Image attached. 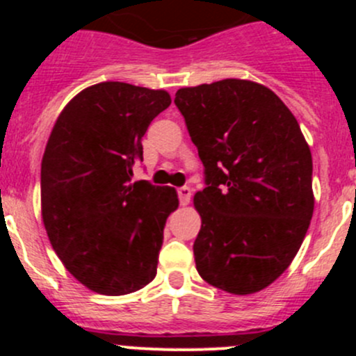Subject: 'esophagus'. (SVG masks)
Listing matches in <instances>:
<instances>
[{"instance_id":"esophagus-1","label":"esophagus","mask_w":356,"mask_h":356,"mask_svg":"<svg viewBox=\"0 0 356 356\" xmlns=\"http://www.w3.org/2000/svg\"><path fill=\"white\" fill-rule=\"evenodd\" d=\"M177 195H179V201H181V204H188L189 201H191V189L189 188H179L177 189Z\"/></svg>"}]
</instances>
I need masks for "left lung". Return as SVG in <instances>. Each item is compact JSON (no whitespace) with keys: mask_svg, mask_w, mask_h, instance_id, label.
Segmentation results:
<instances>
[{"mask_svg":"<svg viewBox=\"0 0 356 356\" xmlns=\"http://www.w3.org/2000/svg\"><path fill=\"white\" fill-rule=\"evenodd\" d=\"M174 103L204 167L196 270L232 294L265 289L296 257L314 215L300 124L274 91L243 79L182 88Z\"/></svg>","mask_w":356,"mask_h":356,"instance_id":"obj_1","label":"left lung"}]
</instances>
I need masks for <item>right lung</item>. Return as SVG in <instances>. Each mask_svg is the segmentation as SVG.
<instances>
[{"mask_svg": "<svg viewBox=\"0 0 356 356\" xmlns=\"http://www.w3.org/2000/svg\"><path fill=\"white\" fill-rule=\"evenodd\" d=\"M163 89L99 82L68 102L41 163V211L49 243L81 284L122 296L155 279L177 193L131 182L141 139L170 105Z\"/></svg>", "mask_w": 356, "mask_h": 356, "instance_id": "1", "label": "right lung"}]
</instances>
